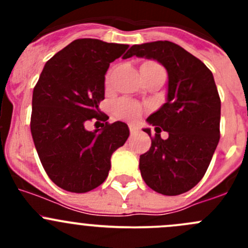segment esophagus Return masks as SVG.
<instances>
[{
  "label": "esophagus",
  "mask_w": 248,
  "mask_h": 248,
  "mask_svg": "<svg viewBox=\"0 0 248 248\" xmlns=\"http://www.w3.org/2000/svg\"><path fill=\"white\" fill-rule=\"evenodd\" d=\"M129 132H131V134L133 136V134H136L137 132H138V127L133 124H129Z\"/></svg>",
  "instance_id": "34e87169"
}]
</instances>
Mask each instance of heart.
<instances>
[{
	"instance_id": "heart-1",
	"label": "heart",
	"mask_w": 248,
	"mask_h": 248,
	"mask_svg": "<svg viewBox=\"0 0 248 248\" xmlns=\"http://www.w3.org/2000/svg\"><path fill=\"white\" fill-rule=\"evenodd\" d=\"M144 64H147V66H158V64L154 63V62H145ZM109 80L110 74L107 76V85H109ZM141 112L142 107L140 106L139 103H137V102L132 101V99H120V101H117L114 106V114L116 115L117 117H120V119L137 120Z\"/></svg>"
}]
</instances>
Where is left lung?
Wrapping results in <instances>:
<instances>
[{
  "label": "left lung",
  "mask_w": 248,
  "mask_h": 248,
  "mask_svg": "<svg viewBox=\"0 0 248 248\" xmlns=\"http://www.w3.org/2000/svg\"><path fill=\"white\" fill-rule=\"evenodd\" d=\"M128 57L159 62L168 72L167 102L147 117L156 137L140 155L145 184L164 196H177L202 179L219 141L221 99L211 71L196 56L168 41L136 44ZM169 132L162 140L159 133ZM151 137V129L144 128Z\"/></svg>",
  "instance_id": "8db88e82"
}]
</instances>
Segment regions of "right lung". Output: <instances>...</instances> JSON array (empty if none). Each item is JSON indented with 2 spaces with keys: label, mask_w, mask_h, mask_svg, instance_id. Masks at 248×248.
I'll return each instance as SVG.
<instances>
[{
  "label": "right lung",
  "mask_w": 248,
  "mask_h": 248,
  "mask_svg": "<svg viewBox=\"0 0 248 248\" xmlns=\"http://www.w3.org/2000/svg\"><path fill=\"white\" fill-rule=\"evenodd\" d=\"M127 49V44L76 39L46 62L34 86L32 138L47 176L64 191L85 193L103 184L112 152L129 137L121 121L85 128L87 121L101 119L106 73Z\"/></svg>",
  "instance_id": "1"
}]
</instances>
